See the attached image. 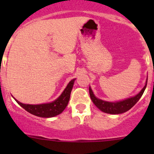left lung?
Returning a JSON list of instances; mask_svg holds the SVG:
<instances>
[{"mask_svg": "<svg viewBox=\"0 0 154 154\" xmlns=\"http://www.w3.org/2000/svg\"><path fill=\"white\" fill-rule=\"evenodd\" d=\"M147 79L146 81L145 86L144 88L141 90L140 92L138 94H136L134 97H130V98L125 99V100H121V101L118 102H108L105 101V100H100L98 99L97 97H95V95L93 93L92 90H91V87H89V94L90 97H91V100L94 103L97 108L102 112L106 113H109V114H122V113L128 111L129 109L132 108L138 101L141 97L143 94L144 90H145L146 86H147Z\"/></svg>", "mask_w": 154, "mask_h": 154, "instance_id": "left-lung-1", "label": "left lung"}]
</instances>
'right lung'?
<instances>
[{"mask_svg": "<svg viewBox=\"0 0 154 154\" xmlns=\"http://www.w3.org/2000/svg\"><path fill=\"white\" fill-rule=\"evenodd\" d=\"M74 80H75V79L71 80L67 85L66 88H65L64 91H63L61 95L51 103H42V104L37 105L24 104V103L18 101L16 99H15V100H16V102L20 106L23 107L26 111H27L30 114L42 118L54 117V116L63 112V110L67 106L68 101H69L71 90H72L73 86H74Z\"/></svg>", "mask_w": 154, "mask_h": 154, "instance_id": "obj_1", "label": "right lung"}]
</instances>
